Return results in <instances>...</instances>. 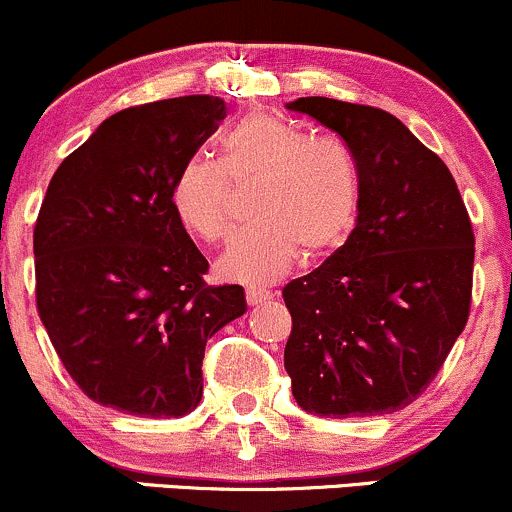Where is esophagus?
Returning <instances> with one entry per match:
<instances>
[{
    "instance_id": "obj_1",
    "label": "esophagus",
    "mask_w": 512,
    "mask_h": 512,
    "mask_svg": "<svg viewBox=\"0 0 512 512\" xmlns=\"http://www.w3.org/2000/svg\"><path fill=\"white\" fill-rule=\"evenodd\" d=\"M273 298L271 290L266 288H246V302L249 305H263V302H268Z\"/></svg>"
}]
</instances>
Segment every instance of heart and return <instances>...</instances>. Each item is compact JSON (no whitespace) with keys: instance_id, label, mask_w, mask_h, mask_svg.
Instances as JSON below:
<instances>
[{"instance_id":"obj_1","label":"heart","mask_w":512,"mask_h":512,"mask_svg":"<svg viewBox=\"0 0 512 512\" xmlns=\"http://www.w3.org/2000/svg\"><path fill=\"white\" fill-rule=\"evenodd\" d=\"M229 174L258 180L254 217L227 254L219 276L239 283H271L302 254L327 256L359 222L364 180L354 151L337 136H312L302 126L251 114L222 136L219 163L190 158L173 180V210L200 239L217 244L229 234Z\"/></svg>"}]
</instances>
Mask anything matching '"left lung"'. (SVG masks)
<instances>
[{"label":"left lung","instance_id":"8db88e82","mask_svg":"<svg viewBox=\"0 0 512 512\" xmlns=\"http://www.w3.org/2000/svg\"><path fill=\"white\" fill-rule=\"evenodd\" d=\"M354 151L364 195L354 232L283 288L285 371L320 417L408 408L442 368L471 310L474 229L442 158L383 109L300 97Z\"/></svg>","mask_w":512,"mask_h":512}]
</instances>
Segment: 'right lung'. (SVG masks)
<instances>
[{
  "label": "right lung",
  "mask_w": 512,
  "mask_h": 512,
  "mask_svg": "<svg viewBox=\"0 0 512 512\" xmlns=\"http://www.w3.org/2000/svg\"><path fill=\"white\" fill-rule=\"evenodd\" d=\"M227 114L210 95L122 109L48 183L34 229L36 307L82 393L126 415L183 417L214 332L246 312L173 210V180Z\"/></svg>",
  "instance_id": "1"
}]
</instances>
